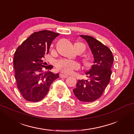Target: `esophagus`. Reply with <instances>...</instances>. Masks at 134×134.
I'll return each mask as SVG.
<instances>
[{
  "label": "esophagus",
  "instance_id": "esophagus-1",
  "mask_svg": "<svg viewBox=\"0 0 134 134\" xmlns=\"http://www.w3.org/2000/svg\"><path fill=\"white\" fill-rule=\"evenodd\" d=\"M68 77V75H66V74H60V77H61V78H66V77Z\"/></svg>",
  "mask_w": 134,
  "mask_h": 134
}]
</instances>
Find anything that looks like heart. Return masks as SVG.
Returning <instances> with one entry per match:
<instances>
[{"label":"heart","instance_id":"1","mask_svg":"<svg viewBox=\"0 0 134 134\" xmlns=\"http://www.w3.org/2000/svg\"><path fill=\"white\" fill-rule=\"evenodd\" d=\"M57 70L66 74H71L74 70L80 69V65L79 62L74 60L61 59L57 62L55 65Z\"/></svg>","mask_w":134,"mask_h":134}]
</instances>
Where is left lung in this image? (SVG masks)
Wrapping results in <instances>:
<instances>
[{"mask_svg":"<svg viewBox=\"0 0 134 134\" xmlns=\"http://www.w3.org/2000/svg\"><path fill=\"white\" fill-rule=\"evenodd\" d=\"M80 36L88 44L94 62L85 73L89 80H79L73 92L80 101L93 102L102 96L109 83L114 58L110 49L94 38L88 35Z\"/></svg>","mask_w":134,"mask_h":134,"instance_id":"8db88e82","label":"left lung"}]
</instances>
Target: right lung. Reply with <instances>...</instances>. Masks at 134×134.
Listing matches in <instances>:
<instances>
[{
	"mask_svg": "<svg viewBox=\"0 0 134 134\" xmlns=\"http://www.w3.org/2000/svg\"><path fill=\"white\" fill-rule=\"evenodd\" d=\"M59 34L50 30L34 32L16 49L13 65L18 88L25 100L38 102L49 91L53 82L59 77L51 70L52 65L45 66L44 55L49 53L53 40ZM47 69V72L43 70Z\"/></svg>",
	"mask_w": 134,
	"mask_h": 134,
	"instance_id": "right-lung-1",
	"label": "right lung"
}]
</instances>
